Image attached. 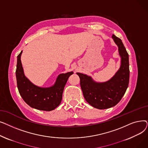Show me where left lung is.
<instances>
[{
    "mask_svg": "<svg viewBox=\"0 0 148 148\" xmlns=\"http://www.w3.org/2000/svg\"><path fill=\"white\" fill-rule=\"evenodd\" d=\"M114 42L118 46L121 57V65L112 78L104 83H96L90 77L77 73L80 79L83 96L92 106L106 109L117 104L125 94L130 79L128 54L120 38L113 35Z\"/></svg>",
    "mask_w": 148,
    "mask_h": 148,
    "instance_id": "obj_1",
    "label": "left lung"
}]
</instances>
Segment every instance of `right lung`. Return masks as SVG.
Here are the masks:
<instances>
[{
	"label": "right lung",
	"mask_w": 148,
	"mask_h": 148,
	"mask_svg": "<svg viewBox=\"0 0 148 148\" xmlns=\"http://www.w3.org/2000/svg\"><path fill=\"white\" fill-rule=\"evenodd\" d=\"M22 51L17 56L16 74L18 92L23 100L31 107L44 111L53 110L60 104L64 87L69 77L73 74L69 72L60 74L56 82L50 88L38 87L25 77L21 62Z\"/></svg>",
	"instance_id": "obj_1"
}]
</instances>
